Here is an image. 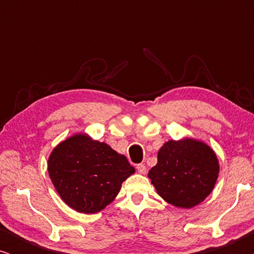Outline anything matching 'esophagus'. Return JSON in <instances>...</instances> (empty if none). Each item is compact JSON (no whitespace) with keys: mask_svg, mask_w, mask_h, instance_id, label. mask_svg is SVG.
I'll use <instances>...</instances> for the list:
<instances>
[{"mask_svg":"<svg viewBox=\"0 0 254 254\" xmlns=\"http://www.w3.org/2000/svg\"><path fill=\"white\" fill-rule=\"evenodd\" d=\"M136 170H137V172L140 173V175H144V173L147 172V168H145L144 164H137Z\"/></svg>","mask_w":254,"mask_h":254,"instance_id":"obj_1","label":"esophagus"}]
</instances>
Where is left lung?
Returning a JSON list of instances; mask_svg holds the SVG:
<instances>
[{"instance_id": "left-lung-1", "label": "left lung", "mask_w": 254, "mask_h": 254, "mask_svg": "<svg viewBox=\"0 0 254 254\" xmlns=\"http://www.w3.org/2000/svg\"><path fill=\"white\" fill-rule=\"evenodd\" d=\"M218 172L220 164L213 149L203 141L184 137L163 144L148 178L163 200L190 209L211 193Z\"/></svg>"}]
</instances>
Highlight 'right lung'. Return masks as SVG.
Wrapping results in <instances>:
<instances>
[{
  "label": "right lung",
  "mask_w": 254,
  "mask_h": 254,
  "mask_svg": "<svg viewBox=\"0 0 254 254\" xmlns=\"http://www.w3.org/2000/svg\"><path fill=\"white\" fill-rule=\"evenodd\" d=\"M47 170L64 202L83 214L109 206L135 172L124 155L86 133L61 141L48 157Z\"/></svg>",
  "instance_id": "obj_1"
}]
</instances>
